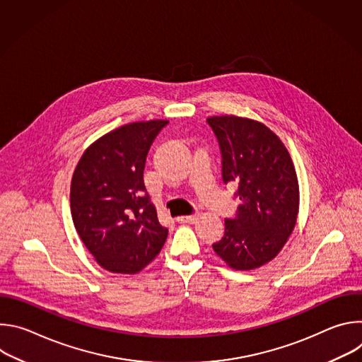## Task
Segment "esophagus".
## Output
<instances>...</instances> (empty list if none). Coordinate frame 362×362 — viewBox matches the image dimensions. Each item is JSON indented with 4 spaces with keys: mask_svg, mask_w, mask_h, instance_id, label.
Segmentation results:
<instances>
[{
    "mask_svg": "<svg viewBox=\"0 0 362 362\" xmlns=\"http://www.w3.org/2000/svg\"><path fill=\"white\" fill-rule=\"evenodd\" d=\"M197 215H186V216H179L177 222L180 223H194L197 221Z\"/></svg>",
    "mask_w": 362,
    "mask_h": 362,
    "instance_id": "1",
    "label": "esophagus"
}]
</instances>
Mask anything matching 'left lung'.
Wrapping results in <instances>:
<instances>
[{
  "label": "left lung",
  "mask_w": 362,
  "mask_h": 362,
  "mask_svg": "<svg viewBox=\"0 0 362 362\" xmlns=\"http://www.w3.org/2000/svg\"><path fill=\"white\" fill-rule=\"evenodd\" d=\"M208 123L221 146L223 182L238 183L240 199L214 250L232 269L261 268L282 250L296 225L299 185L291 154L257 120L225 115Z\"/></svg>",
  "instance_id": "8db88e82"
}]
</instances>
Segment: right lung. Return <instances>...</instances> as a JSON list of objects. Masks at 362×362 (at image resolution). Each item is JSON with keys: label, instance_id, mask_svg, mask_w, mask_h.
<instances>
[{"label": "right lung", "instance_id": "obj_1", "mask_svg": "<svg viewBox=\"0 0 362 362\" xmlns=\"http://www.w3.org/2000/svg\"><path fill=\"white\" fill-rule=\"evenodd\" d=\"M168 120L134 122L93 141L71 179L74 228L94 261L113 274H137L156 257L168 229L148 202L143 172Z\"/></svg>", "mask_w": 362, "mask_h": 362}]
</instances>
